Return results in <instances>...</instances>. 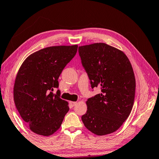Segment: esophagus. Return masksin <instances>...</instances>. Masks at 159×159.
Returning a JSON list of instances; mask_svg holds the SVG:
<instances>
[{"label": "esophagus", "mask_w": 159, "mask_h": 159, "mask_svg": "<svg viewBox=\"0 0 159 159\" xmlns=\"http://www.w3.org/2000/svg\"><path fill=\"white\" fill-rule=\"evenodd\" d=\"M69 104H71L72 107H74V106H76V104H77V102H70Z\"/></svg>", "instance_id": "1"}]
</instances>
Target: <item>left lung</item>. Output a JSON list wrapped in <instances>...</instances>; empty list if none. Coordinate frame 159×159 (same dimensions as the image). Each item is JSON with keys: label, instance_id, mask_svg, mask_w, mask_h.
Returning a JSON list of instances; mask_svg holds the SVG:
<instances>
[{"label": "left lung", "instance_id": "1", "mask_svg": "<svg viewBox=\"0 0 159 159\" xmlns=\"http://www.w3.org/2000/svg\"><path fill=\"white\" fill-rule=\"evenodd\" d=\"M79 53L91 88L100 87L102 91L88 98L82 121L98 135L114 133L133 109L135 94L133 67L122 51L103 43L80 46Z\"/></svg>", "mask_w": 159, "mask_h": 159}]
</instances>
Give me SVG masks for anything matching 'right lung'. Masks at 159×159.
<instances>
[{
  "mask_svg": "<svg viewBox=\"0 0 159 159\" xmlns=\"http://www.w3.org/2000/svg\"><path fill=\"white\" fill-rule=\"evenodd\" d=\"M78 45L52 46L34 52L21 64L14 85V100L21 117L34 133L52 134L69 110L60 98L58 79L76 55Z\"/></svg>",
  "mask_w": 159,
  "mask_h": 159,
  "instance_id": "add662e5",
  "label": "right lung"
}]
</instances>
